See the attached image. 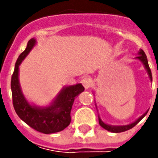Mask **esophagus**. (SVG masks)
<instances>
[{"mask_svg":"<svg viewBox=\"0 0 158 158\" xmlns=\"http://www.w3.org/2000/svg\"><path fill=\"white\" fill-rule=\"evenodd\" d=\"M82 85H83V87L87 89H89L91 86L92 82H91V79H90V78H89V77H84V78H82Z\"/></svg>","mask_w":158,"mask_h":158,"instance_id":"obj_1","label":"esophagus"}]
</instances>
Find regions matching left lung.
<instances>
[{"mask_svg": "<svg viewBox=\"0 0 158 158\" xmlns=\"http://www.w3.org/2000/svg\"><path fill=\"white\" fill-rule=\"evenodd\" d=\"M138 54H139V55L137 56L136 59L140 60L143 62V64L144 65V67H145V69L147 70V72H148V74H149V79L152 81L151 70L149 69V63H148V60H147V56H146L145 52H143V50L141 49V50L139 51V52H138ZM147 112H148V111L145 112L143 115H142L138 119H136L135 122H133V123H131V124L129 125H126V126H112V125H107L106 124V123H104V122L101 120V118H99V117H98V122H99V125H100L101 127H102L103 128H105L106 130L110 131V132H112V133H121V132H125V131L129 130L132 127H134L139 121H141V119H143V118L145 117V115L147 114Z\"/></svg>", "mask_w": 158, "mask_h": 158, "instance_id": "obj_1", "label": "left lung"}]
</instances>
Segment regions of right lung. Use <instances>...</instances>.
<instances>
[{
  "label": "right lung",
  "instance_id": "obj_1",
  "mask_svg": "<svg viewBox=\"0 0 158 158\" xmlns=\"http://www.w3.org/2000/svg\"><path fill=\"white\" fill-rule=\"evenodd\" d=\"M36 45V40L28 41L25 50L22 52L15 65L11 77L13 106L16 114L31 127L43 134H53L65 129L71 121L70 112L76 97L84 90L81 83L67 86L61 89L52 105L46 107L31 106L23 94L18 79L19 65Z\"/></svg>",
  "mask_w": 158,
  "mask_h": 158
}]
</instances>
